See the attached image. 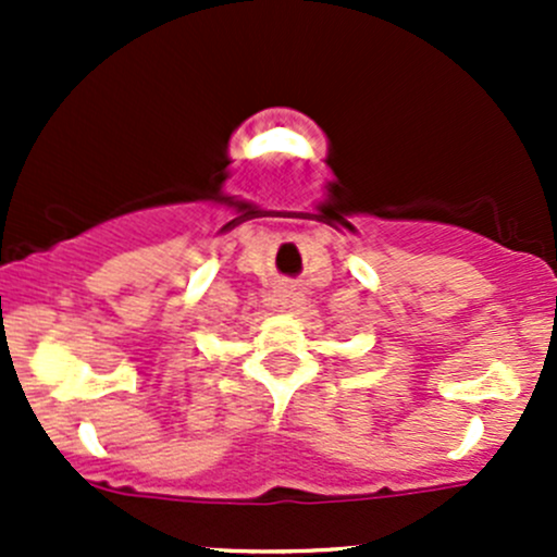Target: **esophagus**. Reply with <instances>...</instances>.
<instances>
[{
  "label": "esophagus",
  "instance_id": "obj_1",
  "mask_svg": "<svg viewBox=\"0 0 557 557\" xmlns=\"http://www.w3.org/2000/svg\"><path fill=\"white\" fill-rule=\"evenodd\" d=\"M277 301L283 307H294L296 301H301L299 299V290H296L294 285H280V288H277Z\"/></svg>",
  "mask_w": 557,
  "mask_h": 557
}]
</instances>
